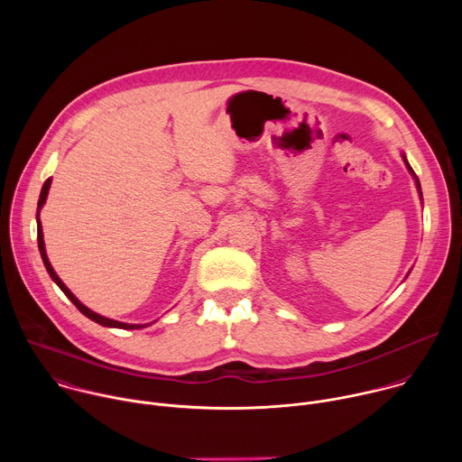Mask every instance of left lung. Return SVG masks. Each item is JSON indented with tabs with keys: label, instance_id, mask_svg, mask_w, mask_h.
I'll return each mask as SVG.
<instances>
[{
	"label": "left lung",
	"instance_id": "obj_1",
	"mask_svg": "<svg viewBox=\"0 0 462 462\" xmlns=\"http://www.w3.org/2000/svg\"><path fill=\"white\" fill-rule=\"evenodd\" d=\"M402 159H404V162H406V166H408V170H410V173L413 175V179H415V184H417V189H419V195L422 197V189H420V182H419V177L415 175V171H413V168L410 166V162H408V159H406V155H402Z\"/></svg>",
	"mask_w": 462,
	"mask_h": 462
}]
</instances>
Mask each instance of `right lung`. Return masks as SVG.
<instances>
[{
	"label": "right lung",
	"instance_id": "1",
	"mask_svg": "<svg viewBox=\"0 0 462 462\" xmlns=\"http://www.w3.org/2000/svg\"><path fill=\"white\" fill-rule=\"evenodd\" d=\"M49 188H51V179H47L45 182H43V186H42V193H40V199H38V210H36V223H38V248H40V254H42V259H43V265H45V269H47V273H49V276L52 278V282L61 289V292L68 296L73 303H75V307L84 314V316H88L89 319H93V321H97V323H100V325H104V327H115V328H143V327H148L150 323H144V325H141V323H122V321H116V319H111V318H106V316H100V314H97V312H93L91 309H88L68 287L63 285V282L58 278V274L54 273V269L51 267V263H49V257H47V254H45V245H43V232H42V223H40V210H42V207L45 205V199H47V193H49Z\"/></svg>",
	"mask_w": 462,
	"mask_h": 462
}]
</instances>
